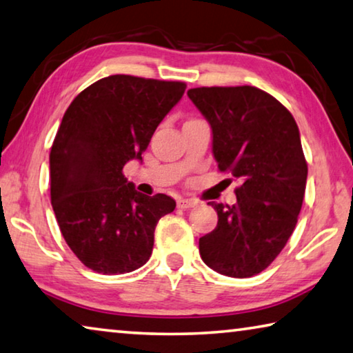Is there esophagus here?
I'll use <instances>...</instances> for the list:
<instances>
[{
	"instance_id": "esophagus-1",
	"label": "esophagus",
	"mask_w": 353,
	"mask_h": 353,
	"mask_svg": "<svg viewBox=\"0 0 353 353\" xmlns=\"http://www.w3.org/2000/svg\"><path fill=\"white\" fill-rule=\"evenodd\" d=\"M176 205H178V208H181V210H189V208L197 206V201L189 200V199H180L176 201Z\"/></svg>"
}]
</instances>
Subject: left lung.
<instances>
[{"mask_svg": "<svg viewBox=\"0 0 353 353\" xmlns=\"http://www.w3.org/2000/svg\"><path fill=\"white\" fill-rule=\"evenodd\" d=\"M188 97L211 126L219 170L242 181L233 206L208 203L219 221L200 238V256L219 274L248 279L279 256L302 210L308 165L299 126L252 85L189 89Z\"/></svg>", "mask_w": 353, "mask_h": 353, "instance_id": "8db88e82", "label": "left lung"}]
</instances>
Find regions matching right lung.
Instances as JSON below:
<instances>
[{
  "label": "right lung",
  "instance_id": "right-lung-1",
  "mask_svg": "<svg viewBox=\"0 0 353 353\" xmlns=\"http://www.w3.org/2000/svg\"><path fill=\"white\" fill-rule=\"evenodd\" d=\"M184 90L180 81L112 74L81 92L63 114L50 153L51 205L85 268L119 275L150 259L156 223L176 203L137 192L123 165L142 159Z\"/></svg>",
  "mask_w": 353,
  "mask_h": 353
}]
</instances>
